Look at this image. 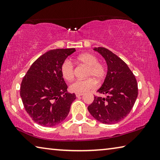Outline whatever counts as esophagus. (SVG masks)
I'll use <instances>...</instances> for the list:
<instances>
[{
    "mask_svg": "<svg viewBox=\"0 0 160 160\" xmlns=\"http://www.w3.org/2000/svg\"><path fill=\"white\" fill-rule=\"evenodd\" d=\"M83 94H84L83 93H76V97H78L80 96H82Z\"/></svg>",
    "mask_w": 160,
    "mask_h": 160,
    "instance_id": "obj_1",
    "label": "esophagus"
}]
</instances>
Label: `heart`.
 <instances>
[{
	"label": "heart",
	"instance_id": "heart-1",
	"mask_svg": "<svg viewBox=\"0 0 160 160\" xmlns=\"http://www.w3.org/2000/svg\"><path fill=\"white\" fill-rule=\"evenodd\" d=\"M76 61L88 67L86 76L92 77L95 80H101L105 77L106 69L102 63H99L98 58L92 53H82L76 57ZM61 73L65 80L70 81L74 76V68L68 60L63 61L61 66ZM95 87V82L91 78L84 80H76L72 82L69 89L75 93H84Z\"/></svg>",
	"mask_w": 160,
	"mask_h": 160
}]
</instances>
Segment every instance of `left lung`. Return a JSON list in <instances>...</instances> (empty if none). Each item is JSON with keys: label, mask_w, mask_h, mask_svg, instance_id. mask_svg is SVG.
Masks as SVG:
<instances>
[{"label": "left lung", "mask_w": 160, "mask_h": 160, "mask_svg": "<svg viewBox=\"0 0 160 160\" xmlns=\"http://www.w3.org/2000/svg\"><path fill=\"white\" fill-rule=\"evenodd\" d=\"M102 55L108 65V73L103 84L97 90L107 97H94L88 110L98 121L114 124L125 118L131 112L138 96L135 76L127 64L107 48H94Z\"/></svg>", "instance_id": "8db88e82"}]
</instances>
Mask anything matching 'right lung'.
<instances>
[{"mask_svg":"<svg viewBox=\"0 0 160 160\" xmlns=\"http://www.w3.org/2000/svg\"><path fill=\"white\" fill-rule=\"evenodd\" d=\"M75 48L55 49L39 57L24 76L20 95L27 112L37 123L52 127L63 121L76 99L67 93L61 66Z\"/></svg>","mask_w":160,"mask_h":160,"instance_id":"right-lung-1","label":"right lung"}]
</instances>
